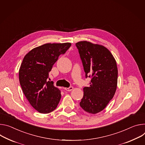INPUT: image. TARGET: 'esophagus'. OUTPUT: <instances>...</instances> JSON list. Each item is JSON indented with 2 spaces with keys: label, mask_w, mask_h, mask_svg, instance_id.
I'll list each match as a JSON object with an SVG mask.
<instances>
[{
  "label": "esophagus",
  "mask_w": 145,
  "mask_h": 145,
  "mask_svg": "<svg viewBox=\"0 0 145 145\" xmlns=\"http://www.w3.org/2000/svg\"><path fill=\"white\" fill-rule=\"evenodd\" d=\"M73 89H74V88L72 87V86H71L70 88H64V89H65L67 91H70L72 90Z\"/></svg>",
  "instance_id": "obj_1"
}]
</instances>
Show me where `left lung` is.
Wrapping results in <instances>:
<instances>
[{
	"mask_svg": "<svg viewBox=\"0 0 145 145\" xmlns=\"http://www.w3.org/2000/svg\"><path fill=\"white\" fill-rule=\"evenodd\" d=\"M86 77L91 76L89 87L84 88L80 106L88 113L102 111L116 90L118 71L115 59L106 47L87 41L76 43Z\"/></svg>",
	"mask_w": 145,
	"mask_h": 145,
	"instance_id": "obj_1",
	"label": "left lung"
}]
</instances>
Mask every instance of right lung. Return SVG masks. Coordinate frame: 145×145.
Masks as SVG:
<instances>
[{"mask_svg":"<svg viewBox=\"0 0 145 145\" xmlns=\"http://www.w3.org/2000/svg\"><path fill=\"white\" fill-rule=\"evenodd\" d=\"M71 45L70 42L45 44L24 57L19 70L20 85L30 104L41 114L55 110L60 100V90L48 79L59 56Z\"/></svg>","mask_w":145,"mask_h":145,"instance_id":"obj_1","label":"right lung"}]
</instances>
